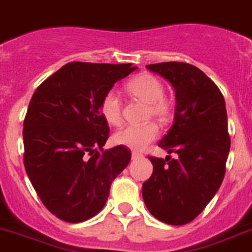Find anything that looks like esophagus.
Masks as SVG:
<instances>
[{"label": "esophagus", "mask_w": 252, "mask_h": 252, "mask_svg": "<svg viewBox=\"0 0 252 252\" xmlns=\"http://www.w3.org/2000/svg\"><path fill=\"white\" fill-rule=\"evenodd\" d=\"M142 154L141 153H137V151H133L132 153V159H137V158H141Z\"/></svg>", "instance_id": "1"}]
</instances>
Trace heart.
I'll return each instance as SVG.
<instances>
[{
	"mask_svg": "<svg viewBox=\"0 0 252 252\" xmlns=\"http://www.w3.org/2000/svg\"><path fill=\"white\" fill-rule=\"evenodd\" d=\"M128 89L136 97L150 103V115L158 119H167L171 114V105L164 98V85L150 73H142L128 84ZM101 114L111 126H119L123 120L122 101L115 91L105 94L101 102ZM159 136V128L154 123L144 126H126L114 134V142L132 150H142Z\"/></svg>",
	"mask_w": 252,
	"mask_h": 252,
	"instance_id": "1",
	"label": "heart"
}]
</instances>
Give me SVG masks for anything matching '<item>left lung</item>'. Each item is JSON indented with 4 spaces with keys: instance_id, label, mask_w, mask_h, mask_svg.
I'll use <instances>...</instances> for the list:
<instances>
[{
    "instance_id": "8db88e82",
    "label": "left lung",
    "mask_w": 252,
    "mask_h": 252,
    "mask_svg": "<svg viewBox=\"0 0 252 252\" xmlns=\"http://www.w3.org/2000/svg\"><path fill=\"white\" fill-rule=\"evenodd\" d=\"M146 67L175 89L173 126L158 145L177 158H149L154 169L142 185V197L154 218L184 225L203 211L225 175L230 149L225 101L216 84L189 63Z\"/></svg>"
}]
</instances>
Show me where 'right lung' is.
Listing matches in <instances>:
<instances>
[{"label": "right lung", "instance_id": "right-lung-1", "mask_svg": "<svg viewBox=\"0 0 252 252\" xmlns=\"http://www.w3.org/2000/svg\"><path fill=\"white\" fill-rule=\"evenodd\" d=\"M136 68L130 63H67L31 98L23 123L24 167L41 202L63 221L95 216L130 161L124 146L103 151L110 128L101 102Z\"/></svg>", "mask_w": 252, "mask_h": 252}]
</instances>
